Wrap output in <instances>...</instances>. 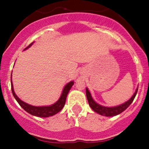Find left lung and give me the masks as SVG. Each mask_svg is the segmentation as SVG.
<instances>
[{"label":"left lung","mask_w":149,"mask_h":149,"mask_svg":"<svg viewBox=\"0 0 149 149\" xmlns=\"http://www.w3.org/2000/svg\"><path fill=\"white\" fill-rule=\"evenodd\" d=\"M138 91V88L136 89V91L134 93V95L132 96V97L129 100H127V102H125V103L120 104V105L116 106V107H104V106L100 105L98 103H97L95 100L92 98L91 94H90V91L86 88V96L87 99H88V103L90 107H91V109L94 111H95L97 113H99L100 115L104 116H115L118 115V114L121 113L122 112H123L127 108L129 107L130 105L132 104V102L134 100L135 96H136V93Z\"/></svg>","instance_id":"obj_1"}]
</instances>
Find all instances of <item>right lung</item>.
<instances>
[{"mask_svg": "<svg viewBox=\"0 0 149 149\" xmlns=\"http://www.w3.org/2000/svg\"><path fill=\"white\" fill-rule=\"evenodd\" d=\"M33 42L32 43H31L28 47H26L24 49H26L29 47H30L31 46L33 45ZM74 84V82L73 81H70L69 83H68L67 84L64 86V89H63V91L61 92V95L59 99L54 104H52L50 106H43V107H35V106L30 105V104L26 103V102H23V101L20 100L19 97L17 96L16 94L14 91V88H13V81H12V74H11V89H12V92H13V95L15 100H17V102H18L19 104L21 106L22 109H24V110L29 113H30L31 115H33L37 117H40V118H47L49 116H52L55 115L56 113H59L61 109H63V107H64L65 102H66V97H67L68 93H69V90H71V88H72V86Z\"/></svg>", "mask_w": 149, "mask_h": 149, "instance_id": "1", "label": "right lung"}]
</instances>
